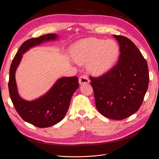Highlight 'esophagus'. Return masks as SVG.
<instances>
[{
    "label": "esophagus",
    "instance_id": "esophagus-1",
    "mask_svg": "<svg viewBox=\"0 0 159 159\" xmlns=\"http://www.w3.org/2000/svg\"><path fill=\"white\" fill-rule=\"evenodd\" d=\"M90 82L89 79L87 75H81L79 78V83L81 85L89 83Z\"/></svg>",
    "mask_w": 159,
    "mask_h": 159
}]
</instances>
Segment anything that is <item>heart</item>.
<instances>
[{
    "label": "heart",
    "mask_w": 159,
    "mask_h": 159,
    "mask_svg": "<svg viewBox=\"0 0 159 159\" xmlns=\"http://www.w3.org/2000/svg\"><path fill=\"white\" fill-rule=\"evenodd\" d=\"M76 62L83 64L87 62L89 70L94 75L107 72L113 66L119 54L116 42L87 38L74 44L71 50Z\"/></svg>",
    "instance_id": "b5f03b06"
}]
</instances>
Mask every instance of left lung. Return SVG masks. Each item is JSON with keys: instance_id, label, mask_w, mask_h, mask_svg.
Masks as SVG:
<instances>
[{"instance_id": "1", "label": "left lung", "mask_w": 159, "mask_h": 159, "mask_svg": "<svg viewBox=\"0 0 159 159\" xmlns=\"http://www.w3.org/2000/svg\"><path fill=\"white\" fill-rule=\"evenodd\" d=\"M119 44L117 63L99 77H92L96 106L106 117L123 120L139 109L148 87L146 60L127 37L114 35Z\"/></svg>"}]
</instances>
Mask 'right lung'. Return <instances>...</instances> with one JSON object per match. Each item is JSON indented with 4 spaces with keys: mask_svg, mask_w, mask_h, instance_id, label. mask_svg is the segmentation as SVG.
<instances>
[{
    "mask_svg": "<svg viewBox=\"0 0 159 159\" xmlns=\"http://www.w3.org/2000/svg\"><path fill=\"white\" fill-rule=\"evenodd\" d=\"M57 39V34H47L39 38L26 40L15 54L9 69L8 88L13 106L23 120L39 128L53 126L64 118L74 92L79 87L78 77L61 78L46 94L33 101H27L21 98L18 94L15 71L21 60L22 54L26 51L45 41Z\"/></svg>",
    "mask_w": 159,
    "mask_h": 159,
    "instance_id": "obj_1",
    "label": "right lung"
}]
</instances>
